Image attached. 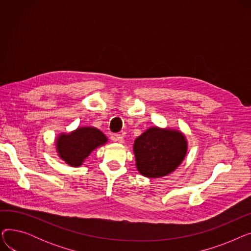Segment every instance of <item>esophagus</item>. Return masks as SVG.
Returning a JSON list of instances; mask_svg holds the SVG:
<instances>
[{"label": "esophagus", "mask_w": 251, "mask_h": 251, "mask_svg": "<svg viewBox=\"0 0 251 251\" xmlns=\"http://www.w3.org/2000/svg\"><path fill=\"white\" fill-rule=\"evenodd\" d=\"M112 139H113V141H116L119 143H124V137L121 134H114L112 136Z\"/></svg>", "instance_id": "obj_1"}]
</instances>
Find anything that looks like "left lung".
Returning <instances> with one entry per match:
<instances>
[{"label":"left lung","instance_id":"obj_1","mask_svg":"<svg viewBox=\"0 0 251 251\" xmlns=\"http://www.w3.org/2000/svg\"><path fill=\"white\" fill-rule=\"evenodd\" d=\"M187 151L188 142L184 133L169 127H150L133 144L137 171L148 178L173 173L185 159Z\"/></svg>","mask_w":251,"mask_h":251}]
</instances>
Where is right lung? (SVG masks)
I'll use <instances>...</instances> for the list:
<instances>
[{
    "instance_id": "obj_1",
    "label": "right lung",
    "mask_w": 251,
    "mask_h": 251,
    "mask_svg": "<svg viewBox=\"0 0 251 251\" xmlns=\"http://www.w3.org/2000/svg\"><path fill=\"white\" fill-rule=\"evenodd\" d=\"M108 138L96 127H78L69 133H60L56 138V151L60 159L71 167H80L87 156L104 146Z\"/></svg>"
}]
</instances>
